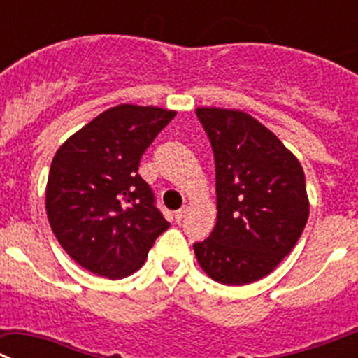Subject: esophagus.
<instances>
[{
    "label": "esophagus",
    "mask_w": 358,
    "mask_h": 358,
    "mask_svg": "<svg viewBox=\"0 0 358 358\" xmlns=\"http://www.w3.org/2000/svg\"><path fill=\"white\" fill-rule=\"evenodd\" d=\"M187 212H189V208H187V207H182V208H180V210L175 212V219H176V221H178V223H180V221H182L183 217H185Z\"/></svg>",
    "instance_id": "obj_1"
}]
</instances>
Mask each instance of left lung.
Masks as SVG:
<instances>
[{
  "mask_svg": "<svg viewBox=\"0 0 358 358\" xmlns=\"http://www.w3.org/2000/svg\"><path fill=\"white\" fill-rule=\"evenodd\" d=\"M215 162L217 219L194 244L201 269L224 285L264 278L291 253L310 203L303 167L260 121L243 110L198 107Z\"/></svg>",
  "mask_w": 358,
  "mask_h": 358,
  "instance_id": "left-lung-1",
  "label": "left lung"
}]
</instances>
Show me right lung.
Listing matches in <instances>:
<instances>
[{"mask_svg":"<svg viewBox=\"0 0 358 358\" xmlns=\"http://www.w3.org/2000/svg\"><path fill=\"white\" fill-rule=\"evenodd\" d=\"M175 115L151 105H115L55 153L46 183L48 221L67 255L87 271L112 280L131 275L169 228L137 169Z\"/></svg>","mask_w":358,"mask_h":358,"instance_id":"right-lung-1","label":"right lung"}]
</instances>
